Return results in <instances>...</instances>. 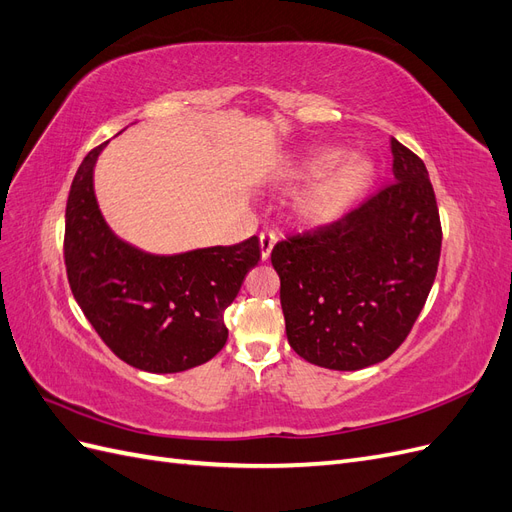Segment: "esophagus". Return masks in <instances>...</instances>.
<instances>
[{
  "label": "esophagus",
  "mask_w": 512,
  "mask_h": 512,
  "mask_svg": "<svg viewBox=\"0 0 512 512\" xmlns=\"http://www.w3.org/2000/svg\"><path fill=\"white\" fill-rule=\"evenodd\" d=\"M273 245H275V235H273V232H260V258L262 260H269Z\"/></svg>",
  "instance_id": "esophagus-1"
}]
</instances>
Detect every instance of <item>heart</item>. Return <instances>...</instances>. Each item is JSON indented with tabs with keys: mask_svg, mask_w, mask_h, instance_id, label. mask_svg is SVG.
<instances>
[{
	"mask_svg": "<svg viewBox=\"0 0 512 512\" xmlns=\"http://www.w3.org/2000/svg\"><path fill=\"white\" fill-rule=\"evenodd\" d=\"M344 161V151L322 149L303 160L292 175L316 181L294 203V218L307 228L329 226L359 200L376 179V166L365 158Z\"/></svg>",
	"mask_w": 512,
	"mask_h": 512,
	"instance_id": "b5f03b06",
	"label": "heart"
}]
</instances>
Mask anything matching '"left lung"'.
Listing matches in <instances>:
<instances>
[{
  "label": "left lung",
  "mask_w": 512,
  "mask_h": 512,
  "mask_svg": "<svg viewBox=\"0 0 512 512\" xmlns=\"http://www.w3.org/2000/svg\"><path fill=\"white\" fill-rule=\"evenodd\" d=\"M391 151L395 183L271 252L288 344L318 367L354 371L389 359L436 280L442 226L429 173L395 138Z\"/></svg>",
  "instance_id": "8db88e82"
}]
</instances>
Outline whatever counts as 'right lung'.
<instances>
[{
  "instance_id": "1",
  "label": "right lung",
  "mask_w": 512,
  "mask_h": 512,
  "mask_svg": "<svg viewBox=\"0 0 512 512\" xmlns=\"http://www.w3.org/2000/svg\"><path fill=\"white\" fill-rule=\"evenodd\" d=\"M104 147L87 153L68 194L64 256L74 299L128 365L151 374L203 365L226 344L224 312L258 265V237L179 254H151L123 241L106 224L94 190Z\"/></svg>"
}]
</instances>
